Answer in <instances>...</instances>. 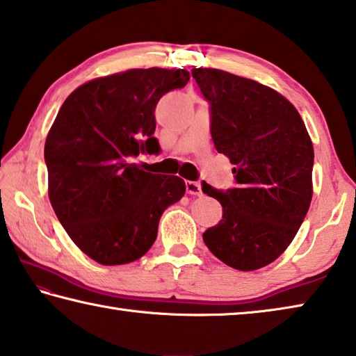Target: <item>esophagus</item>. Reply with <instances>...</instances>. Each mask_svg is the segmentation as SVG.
Instances as JSON below:
<instances>
[{
    "label": "esophagus",
    "instance_id": "esophagus-1",
    "mask_svg": "<svg viewBox=\"0 0 356 356\" xmlns=\"http://www.w3.org/2000/svg\"><path fill=\"white\" fill-rule=\"evenodd\" d=\"M185 186H186V193H188V195H193V196L202 195V188L197 182H191V180H188V182H185Z\"/></svg>",
    "mask_w": 356,
    "mask_h": 356
}]
</instances>
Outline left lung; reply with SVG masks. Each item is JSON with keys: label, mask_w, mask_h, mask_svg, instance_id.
<instances>
[{"label": "left lung", "mask_w": 356, "mask_h": 356, "mask_svg": "<svg viewBox=\"0 0 356 356\" xmlns=\"http://www.w3.org/2000/svg\"><path fill=\"white\" fill-rule=\"evenodd\" d=\"M191 75L212 106L215 149L238 184L226 191L202 184L222 206L204 243L229 267L252 272L287 250L308 213L314 147L297 108L275 89L220 69Z\"/></svg>", "instance_id": "1"}]
</instances>
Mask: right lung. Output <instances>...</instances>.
I'll list each match as a JSON object with an SVG mask.
<instances>
[{
	"mask_svg": "<svg viewBox=\"0 0 356 356\" xmlns=\"http://www.w3.org/2000/svg\"><path fill=\"white\" fill-rule=\"evenodd\" d=\"M185 69H130L72 92L45 140L48 197L78 248L102 265L130 264L156 238L165 209L182 200L184 179L144 171L140 152H159L155 106L184 88Z\"/></svg>",
	"mask_w": 356,
	"mask_h": 356,
	"instance_id": "add662e5",
	"label": "right lung"
}]
</instances>
